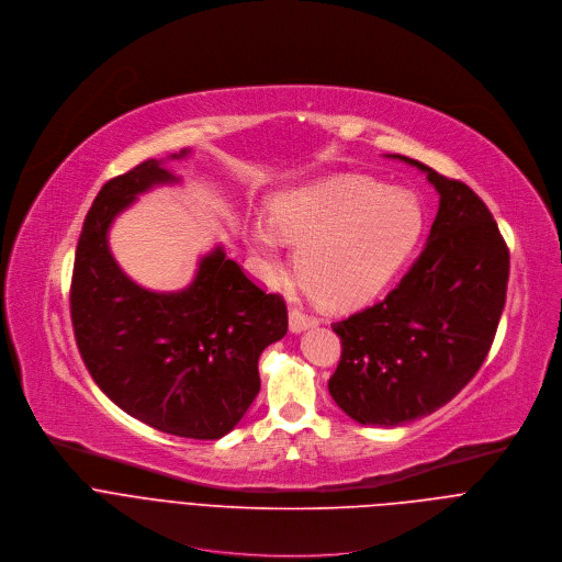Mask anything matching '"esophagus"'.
I'll return each instance as SVG.
<instances>
[{
	"mask_svg": "<svg viewBox=\"0 0 562 562\" xmlns=\"http://www.w3.org/2000/svg\"><path fill=\"white\" fill-rule=\"evenodd\" d=\"M318 325V318L316 316H310L307 312H303L301 307H292L290 310V329L292 331H303L307 327H314Z\"/></svg>",
	"mask_w": 562,
	"mask_h": 562,
	"instance_id": "obj_1",
	"label": "esophagus"
}]
</instances>
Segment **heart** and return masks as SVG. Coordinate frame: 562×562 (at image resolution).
I'll use <instances>...</instances> for the list:
<instances>
[{"instance_id":"heart-1","label":"heart","mask_w":562,"mask_h":562,"mask_svg":"<svg viewBox=\"0 0 562 562\" xmlns=\"http://www.w3.org/2000/svg\"><path fill=\"white\" fill-rule=\"evenodd\" d=\"M272 221L250 223V244L266 274L299 246L296 270L325 305L350 307L374 299L398 274L423 233V205L412 190L339 175L274 196Z\"/></svg>"}]
</instances>
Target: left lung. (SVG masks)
Segmentation results:
<instances>
[{
	"instance_id": "1",
	"label": "left lung",
	"mask_w": 562,
	"mask_h": 562,
	"mask_svg": "<svg viewBox=\"0 0 562 562\" xmlns=\"http://www.w3.org/2000/svg\"><path fill=\"white\" fill-rule=\"evenodd\" d=\"M438 192L420 257L379 303L334 323L341 361L327 390L361 425L396 427L450 403L481 370L496 336L509 250L483 199L409 157Z\"/></svg>"
}]
</instances>
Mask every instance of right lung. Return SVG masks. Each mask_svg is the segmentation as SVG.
<instances>
[{
    "mask_svg": "<svg viewBox=\"0 0 562 562\" xmlns=\"http://www.w3.org/2000/svg\"><path fill=\"white\" fill-rule=\"evenodd\" d=\"M148 159L103 183L79 235L70 316L79 355L101 392L137 420L183 438L214 440L244 418L259 394V357L283 339L288 307L237 261L214 248L179 292L137 285L108 248V228L142 192L177 183Z\"/></svg>",
    "mask_w": 562,
    "mask_h": 562,
    "instance_id": "add662e5",
    "label": "right lung"
}]
</instances>
